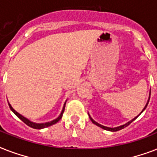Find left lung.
Masks as SVG:
<instances>
[{
    "label": "left lung",
    "mask_w": 157,
    "mask_h": 157,
    "mask_svg": "<svg viewBox=\"0 0 157 157\" xmlns=\"http://www.w3.org/2000/svg\"><path fill=\"white\" fill-rule=\"evenodd\" d=\"M149 99H150V97H149V98H148V101H147V104H146V106H145V107H144V109H143V111H142L141 112V113L143 112H144V110L146 109V107H147V104H148V102H149ZM141 113H140V114H141ZM139 114V115H140ZM139 116H138V117H139ZM134 117V119L133 120H131V121H129V122H127L126 124H123V125H121V126H118V127H115V128H110V127H107V126H104V125H102V124H98V122H96V121H94L93 119H92V118H91L90 117V115H89V117H90V120H91V121L93 122L94 124H96V125H98V127H100V128H102V129H105V130H109V131H112V132H115V131H118V130H121V129H124V127H126V126H128V125H129V124H130V123H132V122L134 121V120L136 119L137 117Z\"/></svg>",
    "instance_id": "8db88e82"
}]
</instances>
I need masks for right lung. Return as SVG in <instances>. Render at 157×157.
<instances>
[{"label": "right lung", "mask_w": 157, "mask_h": 157, "mask_svg": "<svg viewBox=\"0 0 157 157\" xmlns=\"http://www.w3.org/2000/svg\"><path fill=\"white\" fill-rule=\"evenodd\" d=\"M9 103V106H10V110L12 111V112L14 113V114L17 116V117L19 118V119L22 121H23L24 123H25L27 125H28V126L32 127V128H33V129H43V128H46V127H49L50 126V125H53V124H56L57 122L59 121L60 120H61L62 117H63V113L64 112V109H65V105H66V103H64L63 105V110H62L61 113H60V115H59V117H58V118H56L55 120H54V121H50V122H46V123H40V124H39V123H35V122H33L31 121H29L28 119H27L26 117H23L22 115L19 114L18 112H17L15 111V110L13 109V107H11V105L10 104V103Z\"/></svg>", "instance_id": "add662e5"}]
</instances>
